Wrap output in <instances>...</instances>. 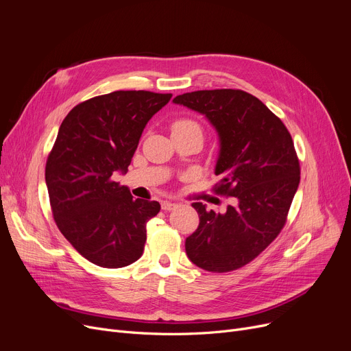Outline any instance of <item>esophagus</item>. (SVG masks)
<instances>
[{
	"label": "esophagus",
	"mask_w": 351,
	"mask_h": 351,
	"mask_svg": "<svg viewBox=\"0 0 351 351\" xmlns=\"http://www.w3.org/2000/svg\"><path fill=\"white\" fill-rule=\"evenodd\" d=\"M176 208H178V204H175V202H168V200L162 202V210H165V212H171Z\"/></svg>",
	"instance_id": "esophagus-1"
}]
</instances>
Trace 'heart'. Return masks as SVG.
Returning <instances> with one entry per match:
<instances>
[{
	"label": "heart",
	"instance_id": "b5f03b06",
	"mask_svg": "<svg viewBox=\"0 0 351 351\" xmlns=\"http://www.w3.org/2000/svg\"><path fill=\"white\" fill-rule=\"evenodd\" d=\"M172 134L173 132H180V131H188V129H197V131H200V126L197 122L192 121V119H188V118H179L176 121L172 122Z\"/></svg>",
	"mask_w": 351,
	"mask_h": 351
}]
</instances>
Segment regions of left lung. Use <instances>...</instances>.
Instances as JSON below:
<instances>
[{"label":"left lung","instance_id":"obj_1","mask_svg":"<svg viewBox=\"0 0 351 351\" xmlns=\"http://www.w3.org/2000/svg\"><path fill=\"white\" fill-rule=\"evenodd\" d=\"M175 104L206 118L220 138L213 192L233 197L226 212L192 204L197 229L186 239V254L197 267L226 273L256 259L287 222L300 182V162L286 125L256 97L242 89L195 90Z\"/></svg>","mask_w":351,"mask_h":351}]
</instances>
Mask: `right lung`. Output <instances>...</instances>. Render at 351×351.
Segmentation results:
<instances>
[{"label":"right lung","instance_id":"obj_1","mask_svg":"<svg viewBox=\"0 0 351 351\" xmlns=\"http://www.w3.org/2000/svg\"><path fill=\"white\" fill-rule=\"evenodd\" d=\"M172 94L115 90L73 106L45 165L55 223L86 261L106 269L136 262L159 202L134 199L114 180L126 172L143 128Z\"/></svg>","mask_w":351,"mask_h":351}]
</instances>
